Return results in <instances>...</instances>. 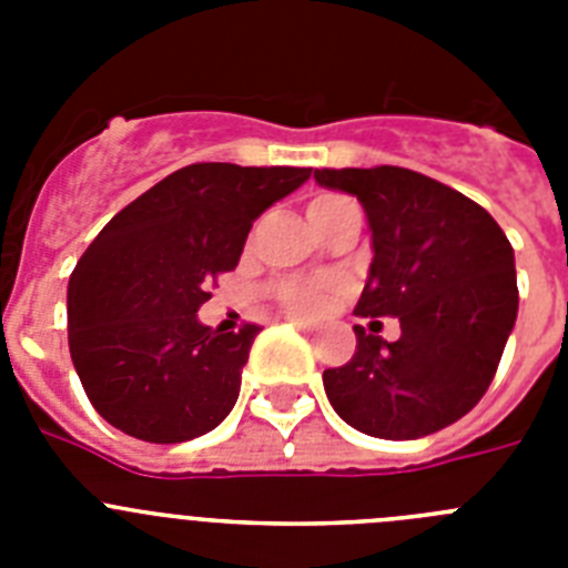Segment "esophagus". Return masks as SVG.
<instances>
[{"label":"esophagus","mask_w":568,"mask_h":568,"mask_svg":"<svg viewBox=\"0 0 568 568\" xmlns=\"http://www.w3.org/2000/svg\"><path fill=\"white\" fill-rule=\"evenodd\" d=\"M290 324H295L298 329H304V333H315V324L313 321H304V318H290Z\"/></svg>","instance_id":"1"}]
</instances>
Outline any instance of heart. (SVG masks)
<instances>
[{"label":"heart","instance_id":"heart-1","mask_svg":"<svg viewBox=\"0 0 568 568\" xmlns=\"http://www.w3.org/2000/svg\"><path fill=\"white\" fill-rule=\"evenodd\" d=\"M341 202V195H318L310 202V210L329 207V204ZM307 210V213H310ZM338 290V281H284L278 287L281 304L298 315H313L318 310H324V304L329 301V295Z\"/></svg>","mask_w":568,"mask_h":568}]
</instances>
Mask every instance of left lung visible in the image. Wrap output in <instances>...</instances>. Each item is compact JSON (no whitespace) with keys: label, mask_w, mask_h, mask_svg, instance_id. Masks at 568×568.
Segmentation results:
<instances>
[{"label":"left lung","mask_w":568,"mask_h":568,"mask_svg":"<svg viewBox=\"0 0 568 568\" xmlns=\"http://www.w3.org/2000/svg\"><path fill=\"white\" fill-rule=\"evenodd\" d=\"M315 182L355 195L373 233L355 313L400 321L398 341L355 327L353 358L324 369L329 404L386 440L455 424L489 389L518 318L509 239L480 204L415 170H315Z\"/></svg>","instance_id":"obj_1"}]
</instances>
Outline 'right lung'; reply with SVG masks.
<instances>
[{
	"mask_svg": "<svg viewBox=\"0 0 568 568\" xmlns=\"http://www.w3.org/2000/svg\"><path fill=\"white\" fill-rule=\"evenodd\" d=\"M310 173L190 164L104 224L70 273L68 344L108 424L150 444H182L227 418L258 327L222 333L195 313L215 275L235 270L255 219Z\"/></svg>",
	"mask_w": 568,
	"mask_h": 568,
	"instance_id": "obj_1",
	"label": "right lung"
}]
</instances>
